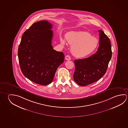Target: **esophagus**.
I'll list each match as a JSON object with an SVG mask.
<instances>
[{"instance_id":"34e87169","label":"esophagus","mask_w":128,"mask_h":128,"mask_svg":"<svg viewBox=\"0 0 128 128\" xmlns=\"http://www.w3.org/2000/svg\"><path fill=\"white\" fill-rule=\"evenodd\" d=\"M65 59L66 60H71V58L70 56L69 55H66L65 57Z\"/></svg>"}]
</instances>
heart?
I'll use <instances>...</instances> for the list:
<instances>
[{
  "mask_svg": "<svg viewBox=\"0 0 128 128\" xmlns=\"http://www.w3.org/2000/svg\"><path fill=\"white\" fill-rule=\"evenodd\" d=\"M68 43L71 45L72 54L78 58H84L92 54L96 48L98 42L96 38L86 32H70L66 36ZM62 45L66 44V40L60 38Z\"/></svg>",
  "mask_w": 128,
  "mask_h": 128,
  "instance_id": "heart-1",
  "label": "heart"
}]
</instances>
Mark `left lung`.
<instances>
[{
	"label": "left lung",
	"mask_w": 128,
	"mask_h": 128,
	"mask_svg": "<svg viewBox=\"0 0 128 128\" xmlns=\"http://www.w3.org/2000/svg\"><path fill=\"white\" fill-rule=\"evenodd\" d=\"M99 47L90 57L74 61L75 71L74 81L80 86H85L100 80L107 71L112 55L111 42L109 38L101 30Z\"/></svg>",
	"instance_id": "left-lung-1"
}]
</instances>
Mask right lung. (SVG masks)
<instances>
[{
  "label": "right lung",
  "instance_id": "right-lung-1",
  "mask_svg": "<svg viewBox=\"0 0 128 128\" xmlns=\"http://www.w3.org/2000/svg\"><path fill=\"white\" fill-rule=\"evenodd\" d=\"M52 25L42 20L34 24L24 33L18 56L21 71L28 80L42 85L50 84L64 54L53 49Z\"/></svg>",
  "mask_w": 128,
  "mask_h": 128
}]
</instances>
